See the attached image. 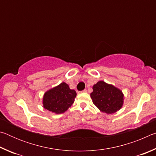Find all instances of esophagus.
<instances>
[{"label": "esophagus", "instance_id": "esophagus-1", "mask_svg": "<svg viewBox=\"0 0 156 156\" xmlns=\"http://www.w3.org/2000/svg\"><path fill=\"white\" fill-rule=\"evenodd\" d=\"M81 92H82V93H86V92H87V89H84V90L82 91Z\"/></svg>", "mask_w": 156, "mask_h": 156}]
</instances>
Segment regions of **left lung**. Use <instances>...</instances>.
Returning a JSON list of instances; mask_svg holds the SVG:
<instances>
[{
	"instance_id": "left-lung-1",
	"label": "left lung",
	"mask_w": 156,
	"mask_h": 156,
	"mask_svg": "<svg viewBox=\"0 0 156 156\" xmlns=\"http://www.w3.org/2000/svg\"><path fill=\"white\" fill-rule=\"evenodd\" d=\"M90 96L93 103L102 112L111 114L120 110L123 105L124 95L119 89L104 81L93 86Z\"/></svg>"
}]
</instances>
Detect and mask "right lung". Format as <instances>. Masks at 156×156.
<instances>
[{
    "label": "right lung",
    "mask_w": 156,
    "mask_h": 156,
    "mask_svg": "<svg viewBox=\"0 0 156 156\" xmlns=\"http://www.w3.org/2000/svg\"><path fill=\"white\" fill-rule=\"evenodd\" d=\"M76 97V91L71 89L67 83H62L44 93L43 107L49 112L60 114L72 106Z\"/></svg>",
    "instance_id": "right-lung-1"
}]
</instances>
